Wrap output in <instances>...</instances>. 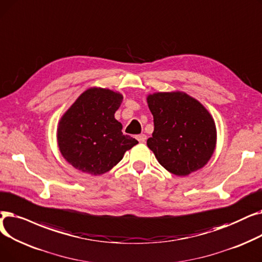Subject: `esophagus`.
Listing matches in <instances>:
<instances>
[{
    "instance_id": "obj_1",
    "label": "esophagus",
    "mask_w": 262,
    "mask_h": 262,
    "mask_svg": "<svg viewBox=\"0 0 262 262\" xmlns=\"http://www.w3.org/2000/svg\"><path fill=\"white\" fill-rule=\"evenodd\" d=\"M136 140H138L140 143H145L147 140V135L146 134H140L136 136Z\"/></svg>"
}]
</instances>
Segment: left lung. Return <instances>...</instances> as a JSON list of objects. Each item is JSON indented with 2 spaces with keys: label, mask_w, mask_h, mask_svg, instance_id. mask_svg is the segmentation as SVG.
<instances>
[{
  "label": "left lung",
  "mask_w": 262,
  "mask_h": 262,
  "mask_svg": "<svg viewBox=\"0 0 262 262\" xmlns=\"http://www.w3.org/2000/svg\"><path fill=\"white\" fill-rule=\"evenodd\" d=\"M155 129L147 146L159 163L176 176L203 168L216 145L215 122L208 110L182 92L147 96Z\"/></svg>",
  "instance_id": "8db88e82"
}]
</instances>
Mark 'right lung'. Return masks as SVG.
Here are the masks:
<instances>
[{
	"mask_svg": "<svg viewBox=\"0 0 262 262\" xmlns=\"http://www.w3.org/2000/svg\"><path fill=\"white\" fill-rule=\"evenodd\" d=\"M121 102V94L92 87L61 116L57 144L61 156L74 168L92 176L102 175L139 144L123 135L122 124L114 117Z\"/></svg>",
	"mask_w": 262,
	"mask_h": 262,
	"instance_id": "add662e5",
	"label": "right lung"
}]
</instances>
